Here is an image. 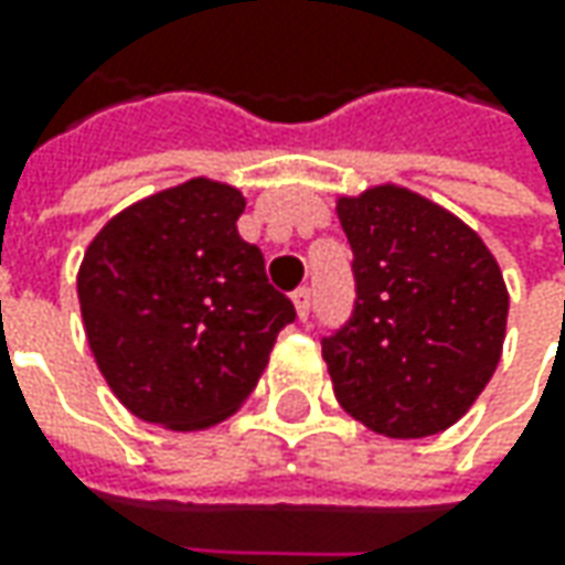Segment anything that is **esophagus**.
Here are the masks:
<instances>
[{
    "label": "esophagus",
    "mask_w": 565,
    "mask_h": 565,
    "mask_svg": "<svg viewBox=\"0 0 565 565\" xmlns=\"http://www.w3.org/2000/svg\"><path fill=\"white\" fill-rule=\"evenodd\" d=\"M292 305L298 320H308V315H311V289H295Z\"/></svg>",
    "instance_id": "34e87169"
}]
</instances>
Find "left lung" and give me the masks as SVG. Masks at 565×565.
<instances>
[{
	"instance_id": "8db88e82",
	"label": "left lung",
	"mask_w": 565,
	"mask_h": 565,
	"mask_svg": "<svg viewBox=\"0 0 565 565\" xmlns=\"http://www.w3.org/2000/svg\"><path fill=\"white\" fill-rule=\"evenodd\" d=\"M352 245L355 311L323 339L339 405L393 440L459 422L488 386L507 339L510 292L481 235L402 185L337 201Z\"/></svg>"
}]
</instances>
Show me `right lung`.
Instances as JSON below:
<instances>
[{
	"instance_id": "1",
	"label": "right lung",
	"mask_w": 565,
	"mask_h": 565,
	"mask_svg": "<svg viewBox=\"0 0 565 565\" xmlns=\"http://www.w3.org/2000/svg\"><path fill=\"white\" fill-rule=\"evenodd\" d=\"M242 213L238 188L201 175L125 206L84 250V333L109 390L141 422H226L295 320L260 248L238 235Z\"/></svg>"
}]
</instances>
